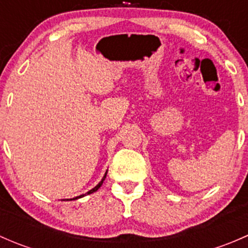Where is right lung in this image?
Listing matches in <instances>:
<instances>
[{
	"label": "right lung",
	"instance_id": "obj_1",
	"mask_svg": "<svg viewBox=\"0 0 248 248\" xmlns=\"http://www.w3.org/2000/svg\"><path fill=\"white\" fill-rule=\"evenodd\" d=\"M107 172H108V170L106 171V174H104V176L102 177V180L101 181L98 182V185H97V186H94L93 188L92 189H90L89 192H86V193L85 194H81V196H78V197H76V198H72V199H66V201H76V199H79V198H82V197H85V196H87V194H91V193H93V192H96V191H98V188L99 187L102 186V184H103V181L104 180H106V177H107Z\"/></svg>",
	"mask_w": 248,
	"mask_h": 248
}]
</instances>
